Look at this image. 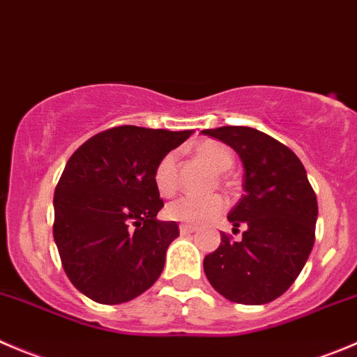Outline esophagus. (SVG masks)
Segmentation results:
<instances>
[{
  "label": "esophagus",
  "instance_id": "34e87169",
  "mask_svg": "<svg viewBox=\"0 0 357 357\" xmlns=\"http://www.w3.org/2000/svg\"><path fill=\"white\" fill-rule=\"evenodd\" d=\"M197 228L192 227V225H179V234L181 235H188V234H193Z\"/></svg>",
  "mask_w": 357,
  "mask_h": 357
}]
</instances>
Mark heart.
<instances>
[{
    "mask_svg": "<svg viewBox=\"0 0 357 357\" xmlns=\"http://www.w3.org/2000/svg\"><path fill=\"white\" fill-rule=\"evenodd\" d=\"M197 155L206 158L218 172L230 171L234 165V153L230 148L218 141H204L197 144ZM153 185L162 197H171L179 188L178 153L169 151L157 162L153 171ZM227 209V199L220 193L206 197L185 195L165 207V216L183 225H206L220 218Z\"/></svg>",
    "mask_w": 357,
    "mask_h": 357,
    "instance_id": "b5f03b06",
    "label": "heart"
}]
</instances>
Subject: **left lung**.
Listing matches in <instances>:
<instances>
[{"mask_svg":"<svg viewBox=\"0 0 357 357\" xmlns=\"http://www.w3.org/2000/svg\"><path fill=\"white\" fill-rule=\"evenodd\" d=\"M202 134L234 148L244 164V195L228 221L245 227L238 242L221 235L204 258L207 281L225 298L261 305L279 298L302 272L316 238L317 199L300 158L286 144L251 127Z\"/></svg>","mask_w":357,"mask_h":357,"instance_id":"left-lung-1","label":"left lung"}]
</instances>
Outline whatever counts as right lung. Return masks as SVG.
Returning a JSON list of instances; mask_svg holds the SVG:
<instances>
[{"instance_id":"right-lung-1","label":"right lung","mask_w":357,"mask_h":357,"mask_svg":"<svg viewBox=\"0 0 357 357\" xmlns=\"http://www.w3.org/2000/svg\"><path fill=\"white\" fill-rule=\"evenodd\" d=\"M190 134L112 127L66 164L55 186L54 241L69 281L94 302H129L160 278L179 230L176 221L157 220L164 200L153 171Z\"/></svg>"}]
</instances>
